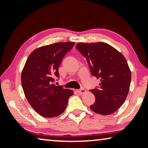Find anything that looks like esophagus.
<instances>
[{
    "mask_svg": "<svg viewBox=\"0 0 148 148\" xmlns=\"http://www.w3.org/2000/svg\"><path fill=\"white\" fill-rule=\"evenodd\" d=\"M77 92H78V93L80 94V95H83V94H84V93H86V89L82 88L81 89L77 90Z\"/></svg>",
    "mask_w": 148,
    "mask_h": 148,
    "instance_id": "1",
    "label": "esophagus"
}]
</instances>
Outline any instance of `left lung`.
<instances>
[{"label": "left lung", "mask_w": 148, "mask_h": 148, "mask_svg": "<svg viewBox=\"0 0 148 148\" xmlns=\"http://www.w3.org/2000/svg\"><path fill=\"white\" fill-rule=\"evenodd\" d=\"M76 48L86 57L92 75L100 79L99 87L89 90L95 97L92 111L110 115L119 108L129 91L131 72L125 57L104 42L77 44Z\"/></svg>", "instance_id": "1"}]
</instances>
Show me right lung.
Here are the masks:
<instances>
[{"label":"right lung","mask_w":148,"mask_h":148,"mask_svg":"<svg viewBox=\"0 0 148 148\" xmlns=\"http://www.w3.org/2000/svg\"><path fill=\"white\" fill-rule=\"evenodd\" d=\"M75 42H58L34 49L21 73V85L27 101L35 111L45 117L61 114L66 109L71 89L53 84L59 77L58 69L64 56Z\"/></svg>","instance_id":"right-lung-1"}]
</instances>
